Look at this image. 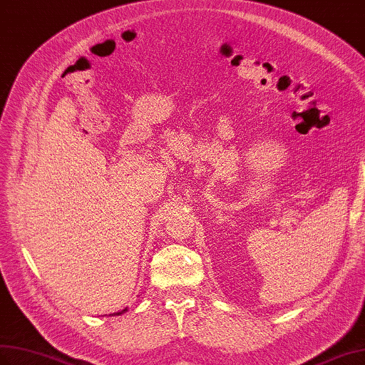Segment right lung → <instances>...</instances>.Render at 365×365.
Returning <instances> with one entry per match:
<instances>
[{"instance_id": "obj_1", "label": "right lung", "mask_w": 365, "mask_h": 365, "mask_svg": "<svg viewBox=\"0 0 365 365\" xmlns=\"http://www.w3.org/2000/svg\"><path fill=\"white\" fill-rule=\"evenodd\" d=\"M126 312H128V307H126V308H123V310H121V312H117V313H112V314H117V316H118V314H123V313H126ZM109 316H110V314H109Z\"/></svg>"}]
</instances>
